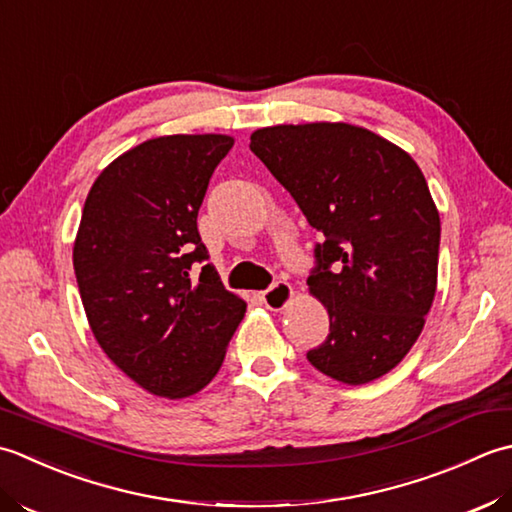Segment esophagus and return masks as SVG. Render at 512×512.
Here are the masks:
<instances>
[{
    "label": "esophagus",
    "mask_w": 512,
    "mask_h": 512,
    "mask_svg": "<svg viewBox=\"0 0 512 512\" xmlns=\"http://www.w3.org/2000/svg\"><path fill=\"white\" fill-rule=\"evenodd\" d=\"M291 298H294V289H291L289 283H283V280H278L276 285H271L267 291L260 294V300H263V305L271 311H283Z\"/></svg>",
    "instance_id": "esophagus-1"
}]
</instances>
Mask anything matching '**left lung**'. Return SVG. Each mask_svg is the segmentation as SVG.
<instances>
[{
  "mask_svg": "<svg viewBox=\"0 0 512 512\" xmlns=\"http://www.w3.org/2000/svg\"><path fill=\"white\" fill-rule=\"evenodd\" d=\"M249 139L325 236L307 285L327 307L329 336L307 360L353 387L382 378L420 338L437 289L440 214L422 170L351 123L274 125Z\"/></svg>",
  "mask_w": 512,
  "mask_h": 512,
  "instance_id": "obj_1",
  "label": "left lung"
}]
</instances>
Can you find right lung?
<instances>
[{"mask_svg": "<svg viewBox=\"0 0 512 512\" xmlns=\"http://www.w3.org/2000/svg\"><path fill=\"white\" fill-rule=\"evenodd\" d=\"M227 134H170L123 152L92 183L72 247L83 309L106 356L152 395L212 382L245 300L227 291L196 227Z\"/></svg>", "mask_w": 512, "mask_h": 512, "instance_id": "obj_1", "label": "right lung"}]
</instances>
